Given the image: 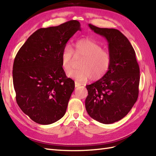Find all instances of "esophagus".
<instances>
[{
	"instance_id": "obj_1",
	"label": "esophagus",
	"mask_w": 156,
	"mask_h": 156,
	"mask_svg": "<svg viewBox=\"0 0 156 156\" xmlns=\"http://www.w3.org/2000/svg\"><path fill=\"white\" fill-rule=\"evenodd\" d=\"M80 86H81V84L78 83V82H75V87L76 88L80 87Z\"/></svg>"
}]
</instances>
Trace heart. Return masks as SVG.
<instances>
[{
	"mask_svg": "<svg viewBox=\"0 0 156 156\" xmlns=\"http://www.w3.org/2000/svg\"><path fill=\"white\" fill-rule=\"evenodd\" d=\"M80 57L78 69L71 71L73 58ZM112 64L111 55L98 43L90 39H79L74 44V50L66 45L62 55V66L68 76L79 82L101 80L108 72Z\"/></svg>",
	"mask_w": 156,
	"mask_h": 156,
	"instance_id": "heart-1",
	"label": "heart"
}]
</instances>
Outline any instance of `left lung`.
I'll use <instances>...</instances> for the list:
<instances>
[{
  "instance_id": "obj_1",
  "label": "left lung",
  "mask_w": 156,
  "mask_h": 156,
  "mask_svg": "<svg viewBox=\"0 0 156 156\" xmlns=\"http://www.w3.org/2000/svg\"><path fill=\"white\" fill-rule=\"evenodd\" d=\"M88 26L107 39L112 64L103 78L86 87L88 92L86 109L94 120L104 124L113 123L125 117L137 100L140 66L133 48L121 31L91 24Z\"/></svg>"
}]
</instances>
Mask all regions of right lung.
I'll use <instances>...</instances> for the list:
<instances>
[{
  "label": "right lung",
  "instance_id": "1",
  "mask_svg": "<svg viewBox=\"0 0 156 156\" xmlns=\"http://www.w3.org/2000/svg\"><path fill=\"white\" fill-rule=\"evenodd\" d=\"M81 30L71 20L34 32L16 54L12 69L13 85L19 107L41 125L54 123L64 117L74 90L62 66L68 41Z\"/></svg>",
  "mask_w": 156,
  "mask_h": 156
}]
</instances>
